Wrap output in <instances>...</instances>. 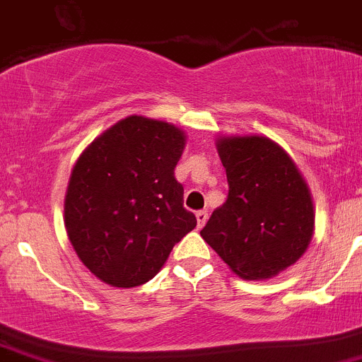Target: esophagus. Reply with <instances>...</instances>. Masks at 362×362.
Returning <instances> with one entry per match:
<instances>
[{"mask_svg": "<svg viewBox=\"0 0 362 362\" xmlns=\"http://www.w3.org/2000/svg\"><path fill=\"white\" fill-rule=\"evenodd\" d=\"M206 219H209V212H206V210H198V212H196V221H198V228L205 226Z\"/></svg>", "mask_w": 362, "mask_h": 362, "instance_id": "34e87169", "label": "esophagus"}]
</instances>
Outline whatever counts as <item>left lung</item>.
Returning <instances> with one entry per match:
<instances>
[{
  "instance_id": "obj_1",
  "label": "left lung",
  "mask_w": 362,
  "mask_h": 362,
  "mask_svg": "<svg viewBox=\"0 0 362 362\" xmlns=\"http://www.w3.org/2000/svg\"><path fill=\"white\" fill-rule=\"evenodd\" d=\"M228 198L199 235L242 279H270L306 252L315 230L310 189L288 153L265 136L217 139Z\"/></svg>"
}]
</instances>
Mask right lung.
<instances>
[{
    "mask_svg": "<svg viewBox=\"0 0 362 362\" xmlns=\"http://www.w3.org/2000/svg\"><path fill=\"white\" fill-rule=\"evenodd\" d=\"M184 146V131L173 124L132 115L79 156L66 187L65 228L100 281L118 288L150 281L194 230L175 178Z\"/></svg>",
    "mask_w": 362,
    "mask_h": 362,
    "instance_id": "obj_1",
    "label": "right lung"
}]
</instances>
